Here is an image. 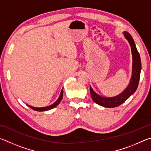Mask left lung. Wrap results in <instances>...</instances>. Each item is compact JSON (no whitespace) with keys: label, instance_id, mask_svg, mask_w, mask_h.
<instances>
[{"label":"left lung","instance_id":"left-lung-1","mask_svg":"<svg viewBox=\"0 0 151 151\" xmlns=\"http://www.w3.org/2000/svg\"><path fill=\"white\" fill-rule=\"evenodd\" d=\"M124 35L128 40L129 44L131 45L132 54H133V72H132V78L129 85L123 93L114 97H103L99 96L95 93L90 87V93L92 99L96 104L105 107H116L119 106L120 105L125 102L132 94H133L138 88L141 70V58H140L139 52L137 51L135 44H134L131 34L129 32H125Z\"/></svg>","mask_w":151,"mask_h":151}]
</instances>
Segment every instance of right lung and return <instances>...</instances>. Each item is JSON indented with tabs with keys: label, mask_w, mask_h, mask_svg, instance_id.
<instances>
[{
	"label": "right lung",
	"mask_w": 151,
	"mask_h": 151,
	"mask_svg": "<svg viewBox=\"0 0 151 151\" xmlns=\"http://www.w3.org/2000/svg\"><path fill=\"white\" fill-rule=\"evenodd\" d=\"M62 97H63V89L62 91H61V93H60V96L59 97V98L58 99V100L56 101H55L54 104H53L52 105H50V106H47V107H31L30 105H28V107H30L31 109H32L34 111H47V110H50L51 109H53V108H54L55 107H56L57 105L60 104V101H62Z\"/></svg>",
	"instance_id": "add662e5"
}]
</instances>
